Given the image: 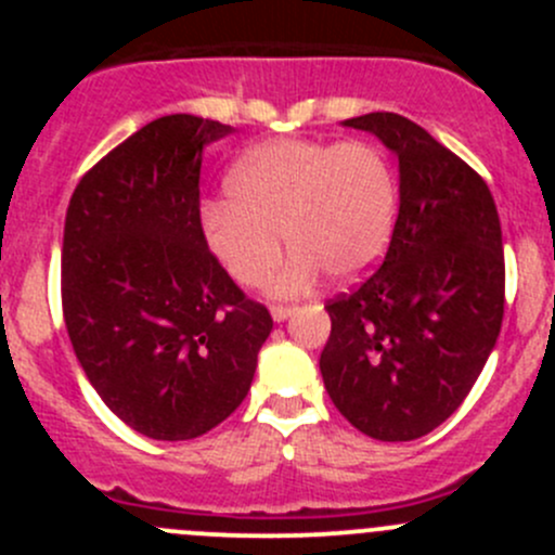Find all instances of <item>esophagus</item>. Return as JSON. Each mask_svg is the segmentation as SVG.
I'll return each mask as SVG.
<instances>
[{
	"label": "esophagus",
	"instance_id": "obj_1",
	"mask_svg": "<svg viewBox=\"0 0 555 555\" xmlns=\"http://www.w3.org/2000/svg\"><path fill=\"white\" fill-rule=\"evenodd\" d=\"M295 311H298V309H295V306H282V304H279V306H271V317L276 319V322H284V319L293 317Z\"/></svg>",
	"mask_w": 555,
	"mask_h": 555
}]
</instances>
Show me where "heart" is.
I'll return each instance as SVG.
<instances>
[{
  "label": "heart",
  "mask_w": 555,
  "mask_h": 555,
  "mask_svg": "<svg viewBox=\"0 0 555 555\" xmlns=\"http://www.w3.org/2000/svg\"><path fill=\"white\" fill-rule=\"evenodd\" d=\"M228 201L204 206L211 255L244 287H260L295 251L276 293L293 295L322 271L357 279L382 260L395 225V177L373 144L279 139L249 150L228 173Z\"/></svg>",
  "instance_id": "heart-1"
}]
</instances>
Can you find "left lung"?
Returning <instances> with one entry per match:
<instances>
[{"label":"left lung","mask_w":555,"mask_h":555,"mask_svg":"<svg viewBox=\"0 0 555 555\" xmlns=\"http://www.w3.org/2000/svg\"><path fill=\"white\" fill-rule=\"evenodd\" d=\"M400 160V211L382 268L327 300L324 389L351 427L384 443L433 433L464 402L505 313V251L489 184L422 126L371 112Z\"/></svg>","instance_id":"obj_1"}]
</instances>
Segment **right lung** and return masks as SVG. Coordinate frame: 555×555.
I'll list each match as a JSON object with an SVG mask.
<instances>
[{
	"label": "right lung",
	"mask_w": 555,
	"mask_h": 555,
	"mask_svg": "<svg viewBox=\"0 0 555 555\" xmlns=\"http://www.w3.org/2000/svg\"><path fill=\"white\" fill-rule=\"evenodd\" d=\"M233 128L166 115L75 188L61 249L66 333L112 413L193 440L244 402L271 313L236 287L201 228V155Z\"/></svg>",
	"instance_id": "add662e5"
}]
</instances>
